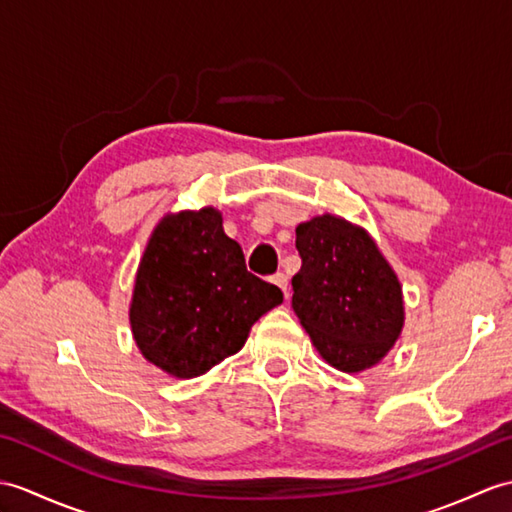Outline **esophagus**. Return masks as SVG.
Returning <instances> with one entry per match:
<instances>
[{"label": "esophagus", "mask_w": 512, "mask_h": 512, "mask_svg": "<svg viewBox=\"0 0 512 512\" xmlns=\"http://www.w3.org/2000/svg\"><path fill=\"white\" fill-rule=\"evenodd\" d=\"M272 283H275V285H279V288L283 290V294H285V296H288V277H285V275H283V272H277V275H275V277H272Z\"/></svg>", "instance_id": "obj_1"}]
</instances>
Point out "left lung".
Instances as JSON below:
<instances>
[{"label":"left lung","instance_id":"8db88e82","mask_svg":"<svg viewBox=\"0 0 512 512\" xmlns=\"http://www.w3.org/2000/svg\"><path fill=\"white\" fill-rule=\"evenodd\" d=\"M303 266L292 277V307L318 353L344 373L371 368L403 327L395 270L364 229L336 216L296 227Z\"/></svg>","mask_w":512,"mask_h":512}]
</instances>
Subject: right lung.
<instances>
[{
    "mask_svg": "<svg viewBox=\"0 0 512 512\" xmlns=\"http://www.w3.org/2000/svg\"><path fill=\"white\" fill-rule=\"evenodd\" d=\"M283 292L246 270L216 209L165 216L141 259L130 327L144 358L174 377L207 373L237 353Z\"/></svg>",
    "mask_w": 512,
    "mask_h": 512,
    "instance_id": "right-lung-1",
    "label": "right lung"
}]
</instances>
